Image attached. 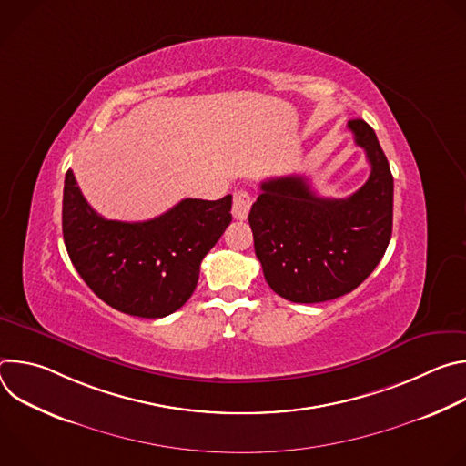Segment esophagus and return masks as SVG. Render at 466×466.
<instances>
[{"instance_id":"esophagus-1","label":"esophagus","mask_w":466,"mask_h":466,"mask_svg":"<svg viewBox=\"0 0 466 466\" xmlns=\"http://www.w3.org/2000/svg\"><path fill=\"white\" fill-rule=\"evenodd\" d=\"M252 207V195L247 189H236L234 191V207H232V214L236 219L243 221L248 216V210Z\"/></svg>"}]
</instances>
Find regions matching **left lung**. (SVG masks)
<instances>
[{"label": "left lung", "instance_id": "obj_1", "mask_svg": "<svg viewBox=\"0 0 466 466\" xmlns=\"http://www.w3.org/2000/svg\"><path fill=\"white\" fill-rule=\"evenodd\" d=\"M369 180L347 198H326L299 175L261 182L248 223L269 288L291 302L313 304L356 289L383 258L392 232V175L376 132L350 119Z\"/></svg>", "mask_w": 466, "mask_h": 466}]
</instances>
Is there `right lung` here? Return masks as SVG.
<instances>
[{"mask_svg":"<svg viewBox=\"0 0 466 466\" xmlns=\"http://www.w3.org/2000/svg\"><path fill=\"white\" fill-rule=\"evenodd\" d=\"M232 195L184 198L140 223L101 218L83 197L74 171L64 178L62 236L74 268L108 306L160 319L191 297L201 261L232 221Z\"/></svg>","mask_w":466,"mask_h":466,"instance_id":"1","label":"right lung"}]
</instances>
